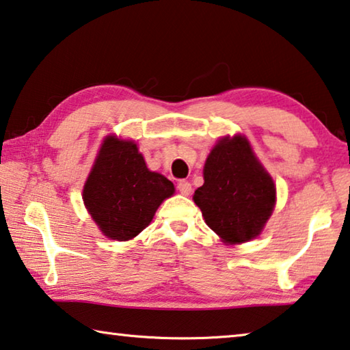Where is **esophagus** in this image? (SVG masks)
<instances>
[{
	"label": "esophagus",
	"instance_id": "34e87169",
	"mask_svg": "<svg viewBox=\"0 0 350 350\" xmlns=\"http://www.w3.org/2000/svg\"><path fill=\"white\" fill-rule=\"evenodd\" d=\"M177 190H179L182 195L188 196L191 193V184L188 180H180L179 184H177Z\"/></svg>",
	"mask_w": 350,
	"mask_h": 350
}]
</instances>
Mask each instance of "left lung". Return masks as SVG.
<instances>
[{
    "instance_id": "obj_1",
    "label": "left lung",
    "mask_w": 350,
    "mask_h": 350,
    "mask_svg": "<svg viewBox=\"0 0 350 350\" xmlns=\"http://www.w3.org/2000/svg\"><path fill=\"white\" fill-rule=\"evenodd\" d=\"M193 199L221 240L240 245L262 234L275 205V185L246 137H223L205 160L204 185Z\"/></svg>"
}]
</instances>
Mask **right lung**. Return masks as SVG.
I'll use <instances>...</instances> for the list:
<instances>
[{"mask_svg": "<svg viewBox=\"0 0 350 350\" xmlns=\"http://www.w3.org/2000/svg\"><path fill=\"white\" fill-rule=\"evenodd\" d=\"M174 195L173 182L149 171L132 140L109 135L88 174L82 199L99 230L116 241L137 237Z\"/></svg>", "mask_w": 350, "mask_h": 350, "instance_id": "add662e5", "label": "right lung"}]
</instances>
